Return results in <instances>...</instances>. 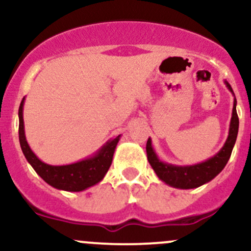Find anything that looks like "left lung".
<instances>
[{"label":"left lung","instance_id":"left-lung-1","mask_svg":"<svg viewBox=\"0 0 251 251\" xmlns=\"http://www.w3.org/2000/svg\"><path fill=\"white\" fill-rule=\"evenodd\" d=\"M227 88L232 92L231 86L226 82ZM234 93V92H232ZM236 99L234 101V108H232V118L230 123L229 135L222 150L215 157L206 162L197 164L192 166H174L160 162L157 154L154 153L151 145V139H148L146 143V153H148L149 163L151 164L152 169L157 174L159 179L165 181L169 185L179 189H194L203 184L208 183L217 176L224 166L226 165L230 155H231L232 148H234L236 138L238 133V116L236 112Z\"/></svg>","mask_w":251,"mask_h":251}]
</instances>
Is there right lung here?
<instances>
[{"label":"right lung","mask_w":251,"mask_h":251,"mask_svg":"<svg viewBox=\"0 0 251 251\" xmlns=\"http://www.w3.org/2000/svg\"><path fill=\"white\" fill-rule=\"evenodd\" d=\"M25 100V98H24ZM24 100L20 103L19 108V139L21 145L22 152L25 157L35 170L36 174L42 178L46 183L54 188L65 190V191H82V190L99 183L103 176L108 171L109 166L113 159L114 149H116L119 137L114 138L113 140L108 142L103 148L100 150L99 153L93 158L81 160V162L71 164V165L63 166H51L48 164L42 163L35 154L33 153L29 145L27 144L25 137L24 129Z\"/></svg>","instance_id":"right-lung-1"}]
</instances>
